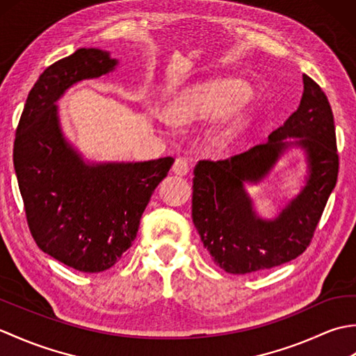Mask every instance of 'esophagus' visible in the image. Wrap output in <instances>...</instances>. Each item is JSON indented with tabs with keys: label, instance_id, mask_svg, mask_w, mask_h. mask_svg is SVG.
<instances>
[{
	"label": "esophagus",
	"instance_id": "34e87169",
	"mask_svg": "<svg viewBox=\"0 0 356 356\" xmlns=\"http://www.w3.org/2000/svg\"><path fill=\"white\" fill-rule=\"evenodd\" d=\"M172 172L177 174V176H185V174L190 172V161L186 157H177L172 165Z\"/></svg>",
	"mask_w": 356,
	"mask_h": 356
}]
</instances>
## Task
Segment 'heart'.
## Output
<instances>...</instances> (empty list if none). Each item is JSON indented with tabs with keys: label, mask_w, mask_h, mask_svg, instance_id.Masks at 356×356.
Returning a JSON list of instances; mask_svg holds the SVG:
<instances>
[{
	"label": "heart",
	"mask_w": 356,
	"mask_h": 356,
	"mask_svg": "<svg viewBox=\"0 0 356 356\" xmlns=\"http://www.w3.org/2000/svg\"><path fill=\"white\" fill-rule=\"evenodd\" d=\"M249 95L246 82L236 78H216L188 88L168 110L172 124H191L213 119L226 113L223 120L211 133V142L223 148L234 140L249 120L243 101Z\"/></svg>",
	"instance_id": "1"
}]
</instances>
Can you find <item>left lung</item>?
Returning <instances> with one entry per match:
<instances>
[{"label":"left lung","mask_w":356,"mask_h":356,"mask_svg":"<svg viewBox=\"0 0 356 356\" xmlns=\"http://www.w3.org/2000/svg\"><path fill=\"white\" fill-rule=\"evenodd\" d=\"M300 107L268 142L222 161H199L193 179V222L203 246L223 270L252 274L297 259L311 245L329 195L337 185L339 159L334 113L321 87L303 74ZM298 137L308 153L309 179L304 191L278 219L255 218L243 188L258 181Z\"/></svg>","instance_id":"8db88e82"}]
</instances>
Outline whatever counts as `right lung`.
Wrapping results in <instances>:
<instances>
[{
  "mask_svg": "<svg viewBox=\"0 0 356 356\" xmlns=\"http://www.w3.org/2000/svg\"><path fill=\"white\" fill-rule=\"evenodd\" d=\"M99 49H79L49 65L30 90L13 143V166L38 248L81 272H102L136 238L151 194L172 157L87 165L63 138L55 102L74 82L115 69Z\"/></svg>",
  "mask_w": 356,
  "mask_h": 356,
  "instance_id": "right-lung-1",
  "label": "right lung"
}]
</instances>
